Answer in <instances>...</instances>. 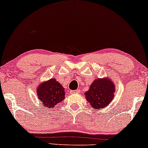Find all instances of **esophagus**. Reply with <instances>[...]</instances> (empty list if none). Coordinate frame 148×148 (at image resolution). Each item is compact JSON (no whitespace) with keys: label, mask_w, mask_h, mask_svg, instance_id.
Instances as JSON below:
<instances>
[{"label":"esophagus","mask_w":148,"mask_h":148,"mask_svg":"<svg viewBox=\"0 0 148 148\" xmlns=\"http://www.w3.org/2000/svg\"><path fill=\"white\" fill-rule=\"evenodd\" d=\"M71 94H78V93L80 92V90H73V91H71Z\"/></svg>","instance_id":"1"}]
</instances>
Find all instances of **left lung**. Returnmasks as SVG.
Masks as SVG:
<instances>
[{
	"mask_svg": "<svg viewBox=\"0 0 148 148\" xmlns=\"http://www.w3.org/2000/svg\"><path fill=\"white\" fill-rule=\"evenodd\" d=\"M114 92L115 85L112 79L108 77L97 78L84 94L87 101L96 110L108 106L114 98Z\"/></svg>",
	"mask_w": 148,
	"mask_h": 148,
	"instance_id": "1",
	"label": "left lung"
}]
</instances>
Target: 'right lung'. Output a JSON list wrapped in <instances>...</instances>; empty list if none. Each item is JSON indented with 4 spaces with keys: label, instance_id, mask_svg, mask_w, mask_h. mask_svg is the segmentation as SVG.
<instances>
[{
    "label": "right lung",
    "instance_id": "1",
    "mask_svg": "<svg viewBox=\"0 0 148 148\" xmlns=\"http://www.w3.org/2000/svg\"><path fill=\"white\" fill-rule=\"evenodd\" d=\"M36 93L42 106L48 109L54 108L65 98L64 88L53 78L41 83L37 87Z\"/></svg>",
    "mask_w": 148,
    "mask_h": 148
}]
</instances>
